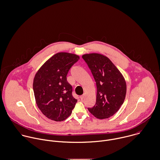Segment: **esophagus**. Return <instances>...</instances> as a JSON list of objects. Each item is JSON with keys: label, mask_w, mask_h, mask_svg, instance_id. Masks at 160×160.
Masks as SVG:
<instances>
[{"label": "esophagus", "mask_w": 160, "mask_h": 160, "mask_svg": "<svg viewBox=\"0 0 160 160\" xmlns=\"http://www.w3.org/2000/svg\"><path fill=\"white\" fill-rule=\"evenodd\" d=\"M84 98V95H82V96H80V99H81V100H83Z\"/></svg>", "instance_id": "obj_1"}]
</instances>
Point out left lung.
I'll return each mask as SVG.
<instances>
[{"instance_id":"8db88e82","label":"left lung","mask_w":160,"mask_h":160,"mask_svg":"<svg viewBox=\"0 0 160 160\" xmlns=\"http://www.w3.org/2000/svg\"><path fill=\"white\" fill-rule=\"evenodd\" d=\"M82 58L91 69L97 86L96 104L88 108L96 118H107L115 114L124 102L127 92L125 80L106 56L85 54Z\"/></svg>"}]
</instances>
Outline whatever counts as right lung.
Masks as SVG:
<instances>
[{"label":"right lung","instance_id":"right-lung-1","mask_svg":"<svg viewBox=\"0 0 160 160\" xmlns=\"http://www.w3.org/2000/svg\"><path fill=\"white\" fill-rule=\"evenodd\" d=\"M79 59L75 54L61 52L48 59L36 73L33 89L36 103L47 118L63 121L72 113L78 101L72 96V88L66 76Z\"/></svg>","mask_w":160,"mask_h":160}]
</instances>
